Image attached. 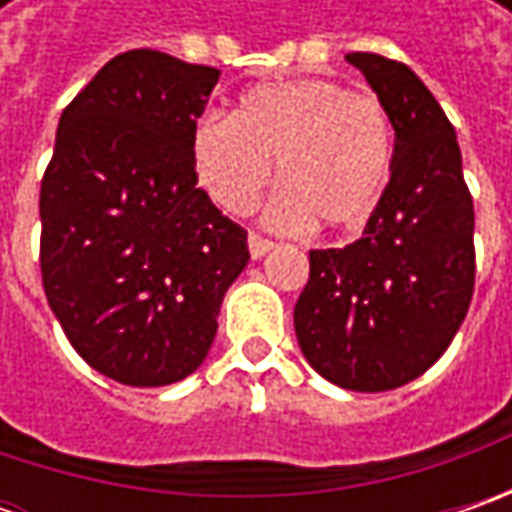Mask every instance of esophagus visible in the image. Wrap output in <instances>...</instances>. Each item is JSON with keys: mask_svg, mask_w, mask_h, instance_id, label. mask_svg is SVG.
Returning a JSON list of instances; mask_svg holds the SVG:
<instances>
[{"mask_svg": "<svg viewBox=\"0 0 512 512\" xmlns=\"http://www.w3.org/2000/svg\"><path fill=\"white\" fill-rule=\"evenodd\" d=\"M247 247H250V256H253V259H262V256H267V253L276 247V242H273V239H267V236H262V233H256V230H250V236H247Z\"/></svg>", "mask_w": 512, "mask_h": 512, "instance_id": "obj_1", "label": "esophagus"}]
</instances>
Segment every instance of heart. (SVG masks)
Masks as SVG:
<instances>
[{"label":"heart","instance_id":"obj_1","mask_svg":"<svg viewBox=\"0 0 512 512\" xmlns=\"http://www.w3.org/2000/svg\"><path fill=\"white\" fill-rule=\"evenodd\" d=\"M190 156L207 196L247 213L270 185L285 190L279 216L327 233H359L384 202L393 128L376 96L327 79L256 85L225 116H205Z\"/></svg>","mask_w":512,"mask_h":512}]
</instances>
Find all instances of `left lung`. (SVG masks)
Here are the masks:
<instances>
[{"mask_svg": "<svg viewBox=\"0 0 512 512\" xmlns=\"http://www.w3.org/2000/svg\"><path fill=\"white\" fill-rule=\"evenodd\" d=\"M396 130L384 202L347 247L310 250L296 339L327 382L382 393L419 379L462 327L476 282L473 199L456 130L413 70L347 53Z\"/></svg>", "mask_w": 512, "mask_h": 512, "instance_id": "1", "label": "left lung"}]
</instances>
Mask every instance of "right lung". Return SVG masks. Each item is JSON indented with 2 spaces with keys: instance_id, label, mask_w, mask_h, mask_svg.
Returning <instances> with one entry per match:
<instances>
[{
  "instance_id": "right-lung-1",
  "label": "right lung",
  "mask_w": 512,
  "mask_h": 512,
  "mask_svg": "<svg viewBox=\"0 0 512 512\" xmlns=\"http://www.w3.org/2000/svg\"><path fill=\"white\" fill-rule=\"evenodd\" d=\"M216 82V68L128 50L62 110L39 193L42 285L73 350L113 382L190 376L250 259L190 156Z\"/></svg>"
}]
</instances>
